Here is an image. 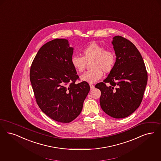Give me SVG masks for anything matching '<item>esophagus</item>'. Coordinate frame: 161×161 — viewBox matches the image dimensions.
Returning a JSON list of instances; mask_svg holds the SVG:
<instances>
[{"mask_svg":"<svg viewBox=\"0 0 161 161\" xmlns=\"http://www.w3.org/2000/svg\"><path fill=\"white\" fill-rule=\"evenodd\" d=\"M89 85H90V89H91V90H92V89H93L95 88V86H94L93 84H90Z\"/></svg>","mask_w":161,"mask_h":161,"instance_id":"obj_1","label":"esophagus"}]
</instances>
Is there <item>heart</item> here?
<instances>
[{"mask_svg":"<svg viewBox=\"0 0 161 161\" xmlns=\"http://www.w3.org/2000/svg\"><path fill=\"white\" fill-rule=\"evenodd\" d=\"M82 57L74 56L71 63L78 72H83L86 66V62L92 60L90 64L92 68L81 76V79L87 83H95L105 73H109L113 69L116 63V54L111 50H105L103 46L95 42L86 46L81 52Z\"/></svg>","mask_w":161,"mask_h":161,"instance_id":"1","label":"heart"}]
</instances>
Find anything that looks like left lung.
<instances>
[{"label": "left lung", "mask_w": 161, "mask_h": 161, "mask_svg": "<svg viewBox=\"0 0 161 161\" xmlns=\"http://www.w3.org/2000/svg\"><path fill=\"white\" fill-rule=\"evenodd\" d=\"M112 44L116 56L114 67L95 87L101 92L99 101L103 111L112 117L122 119L140 105L148 76L142 55L132 42L116 36Z\"/></svg>", "instance_id": "obj_1"}]
</instances>
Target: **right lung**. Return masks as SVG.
I'll return each mask as SVG.
<instances>
[{
	"label": "right lung",
	"mask_w": 161,
	"mask_h": 161,
	"mask_svg": "<svg viewBox=\"0 0 161 161\" xmlns=\"http://www.w3.org/2000/svg\"><path fill=\"white\" fill-rule=\"evenodd\" d=\"M73 48L68 41L55 39L43 45L33 60L30 80L39 107L47 116L60 123H69L80 114L90 91L79 80L72 66Z\"/></svg>",
	"instance_id": "obj_1"
}]
</instances>
